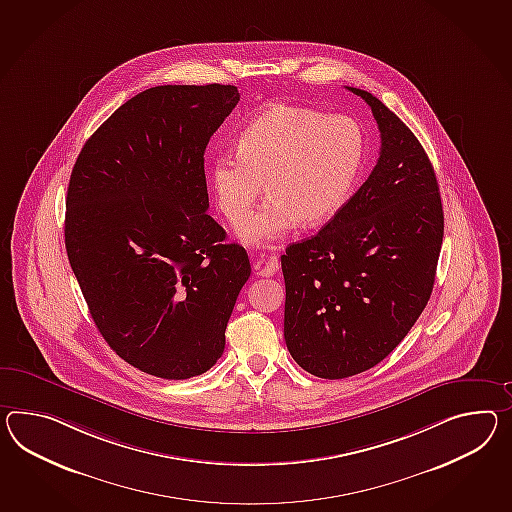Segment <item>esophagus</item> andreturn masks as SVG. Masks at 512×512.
<instances>
[{"instance_id":"obj_1","label":"esophagus","mask_w":512,"mask_h":512,"mask_svg":"<svg viewBox=\"0 0 512 512\" xmlns=\"http://www.w3.org/2000/svg\"><path fill=\"white\" fill-rule=\"evenodd\" d=\"M253 266H255L257 274L264 275V277H270V275H274L275 272L279 270V261H277V257H275V255H270V257L259 255V257H255Z\"/></svg>"}]
</instances>
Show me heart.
Returning a JSON list of instances; mask_svg holds the SVG:
<instances>
[{
	"instance_id": "heart-1",
	"label": "heart",
	"mask_w": 512,
	"mask_h": 512,
	"mask_svg": "<svg viewBox=\"0 0 512 512\" xmlns=\"http://www.w3.org/2000/svg\"><path fill=\"white\" fill-rule=\"evenodd\" d=\"M359 125L298 105H272L237 138V157L216 155L207 181L216 209L237 225L260 193L267 200L238 227L251 246H266L296 225L318 227L348 201L361 172Z\"/></svg>"
}]
</instances>
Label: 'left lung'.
Here are the masks:
<instances>
[{
  "label": "left lung",
  "instance_id": "obj_1",
  "mask_svg": "<svg viewBox=\"0 0 512 512\" xmlns=\"http://www.w3.org/2000/svg\"><path fill=\"white\" fill-rule=\"evenodd\" d=\"M348 90L374 113L377 164L318 235L281 255L287 348L322 379L366 372L405 338L431 298L444 237L437 175L422 144L383 101Z\"/></svg>",
  "mask_w": 512,
  "mask_h": 512
}]
</instances>
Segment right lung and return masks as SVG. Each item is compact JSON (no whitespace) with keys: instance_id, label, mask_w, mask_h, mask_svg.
Segmentation results:
<instances>
[{"instance_id":"right-lung-1","label":"right lung","mask_w":512,"mask_h":512,"mask_svg":"<svg viewBox=\"0 0 512 512\" xmlns=\"http://www.w3.org/2000/svg\"><path fill=\"white\" fill-rule=\"evenodd\" d=\"M233 85H164L88 138L66 196L68 261L101 337L161 379L205 374L251 274L207 214L203 153L237 107Z\"/></svg>"}]
</instances>
